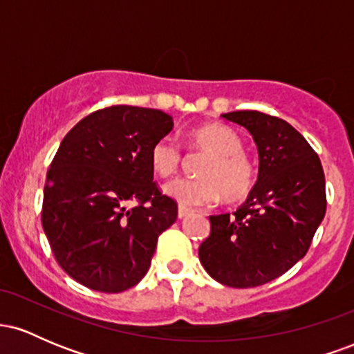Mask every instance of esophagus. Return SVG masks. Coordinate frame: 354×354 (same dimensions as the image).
Wrapping results in <instances>:
<instances>
[{"mask_svg": "<svg viewBox=\"0 0 354 354\" xmlns=\"http://www.w3.org/2000/svg\"><path fill=\"white\" fill-rule=\"evenodd\" d=\"M191 213H193V211L185 208V206H180V208H178V218H186V216H189Z\"/></svg>", "mask_w": 354, "mask_h": 354, "instance_id": "esophagus-1", "label": "esophagus"}]
</instances>
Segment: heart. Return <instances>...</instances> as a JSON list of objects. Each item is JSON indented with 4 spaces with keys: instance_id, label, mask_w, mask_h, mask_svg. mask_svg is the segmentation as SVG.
<instances>
[{
    "instance_id": "b5f03b06",
    "label": "heart",
    "mask_w": 354,
    "mask_h": 354,
    "mask_svg": "<svg viewBox=\"0 0 354 354\" xmlns=\"http://www.w3.org/2000/svg\"><path fill=\"white\" fill-rule=\"evenodd\" d=\"M188 141L193 151L206 154V160L198 166L200 178H176L166 183V196L185 208L213 205L221 194L230 203L250 196L256 183V166L243 151L245 143L234 129L219 123H206L191 129ZM181 161V146L171 138H161L151 146L149 163L158 176H171Z\"/></svg>"
}]
</instances>
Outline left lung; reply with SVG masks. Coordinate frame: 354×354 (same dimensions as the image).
I'll list each match as a JSON object with an SVG mask.
<instances>
[{
  "label": "left lung",
  "instance_id": "left-lung-1",
  "mask_svg": "<svg viewBox=\"0 0 354 354\" xmlns=\"http://www.w3.org/2000/svg\"><path fill=\"white\" fill-rule=\"evenodd\" d=\"M259 154V173L245 205L209 216L200 261L211 278L231 288L273 281L310 250L326 213V183L315 149L290 123L259 111H233Z\"/></svg>",
  "mask_w": 354,
  "mask_h": 354
}]
</instances>
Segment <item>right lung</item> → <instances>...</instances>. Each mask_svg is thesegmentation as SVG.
I'll return each mask as SVG.
<instances>
[{
	"label": "right lung",
	"mask_w": 354,
	"mask_h": 354,
	"mask_svg": "<svg viewBox=\"0 0 354 354\" xmlns=\"http://www.w3.org/2000/svg\"><path fill=\"white\" fill-rule=\"evenodd\" d=\"M171 129L160 109L116 104L83 118L61 141L41 225L58 265L89 290L121 293L140 283L158 236L176 221L178 203L153 181L149 163L151 146Z\"/></svg>",
	"instance_id": "1"
}]
</instances>
